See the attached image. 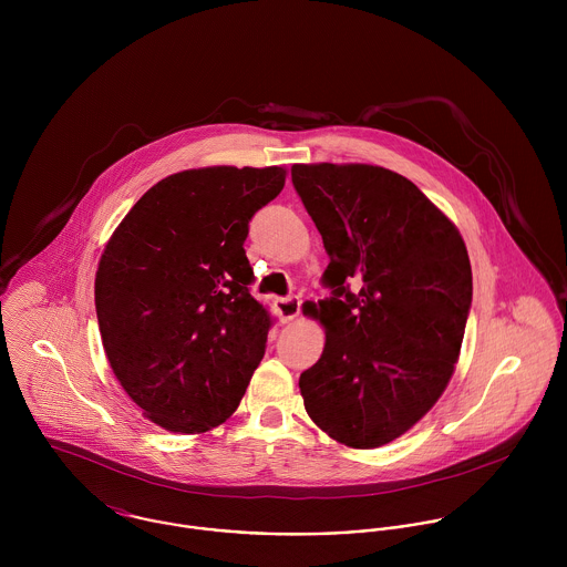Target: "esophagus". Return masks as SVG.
Here are the masks:
<instances>
[{
    "label": "esophagus",
    "instance_id": "esophagus-1",
    "mask_svg": "<svg viewBox=\"0 0 567 567\" xmlns=\"http://www.w3.org/2000/svg\"><path fill=\"white\" fill-rule=\"evenodd\" d=\"M275 310H277L281 323H290V321L297 319L299 312H301V299H299L297 295L275 299Z\"/></svg>",
    "mask_w": 567,
    "mask_h": 567
}]
</instances>
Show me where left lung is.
<instances>
[{"label":"left lung","instance_id":"obj_1","mask_svg":"<svg viewBox=\"0 0 567 567\" xmlns=\"http://www.w3.org/2000/svg\"><path fill=\"white\" fill-rule=\"evenodd\" d=\"M329 264L315 317L323 355L301 373L312 421L371 450L410 430L445 391L472 308L458 229L402 174L378 165H292Z\"/></svg>","mask_w":567,"mask_h":567}]
</instances>
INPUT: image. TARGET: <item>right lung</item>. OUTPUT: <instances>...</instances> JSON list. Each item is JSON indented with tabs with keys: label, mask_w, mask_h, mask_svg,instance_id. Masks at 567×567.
<instances>
[{
	"label": "right lung",
	"mask_w": 567,
	"mask_h": 567,
	"mask_svg": "<svg viewBox=\"0 0 567 567\" xmlns=\"http://www.w3.org/2000/svg\"><path fill=\"white\" fill-rule=\"evenodd\" d=\"M284 167H200L153 185L106 244L95 312L128 398L169 432L216 427L240 405L270 319L250 297L244 240Z\"/></svg>",
	"instance_id": "obj_1"
}]
</instances>
